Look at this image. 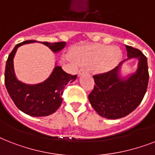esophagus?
<instances>
[{
  "label": "esophagus",
  "mask_w": 155,
  "mask_h": 155,
  "mask_svg": "<svg viewBox=\"0 0 155 155\" xmlns=\"http://www.w3.org/2000/svg\"><path fill=\"white\" fill-rule=\"evenodd\" d=\"M87 71V70L85 68H80V70H79V71H78V74H79V75H82V74L86 73Z\"/></svg>",
  "instance_id": "esophagus-1"
}]
</instances>
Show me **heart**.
Wrapping results in <instances>:
<instances>
[{"mask_svg":"<svg viewBox=\"0 0 155 155\" xmlns=\"http://www.w3.org/2000/svg\"><path fill=\"white\" fill-rule=\"evenodd\" d=\"M74 57L82 64H93L100 62L102 68L107 70L119 62L122 57V51L117 47L95 45L78 49L74 52Z\"/></svg>","mask_w":155,"mask_h":155,"instance_id":"b5f03b06","label":"heart"}]
</instances>
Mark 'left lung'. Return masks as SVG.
Masks as SVG:
<instances>
[{"label": "left lung", "mask_w": 155, "mask_h": 155, "mask_svg": "<svg viewBox=\"0 0 155 155\" xmlns=\"http://www.w3.org/2000/svg\"><path fill=\"white\" fill-rule=\"evenodd\" d=\"M126 48L127 59L137 58L139 60L135 74L127 80L120 79L117 71L121 62L110 71L93 75L95 85L89 94L88 99L95 111L107 119H120L135 110L143 100L148 86L147 57L138 48L128 45H126Z\"/></svg>", "instance_id": "obj_1"}]
</instances>
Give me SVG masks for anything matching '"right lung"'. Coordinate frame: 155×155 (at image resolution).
<instances>
[{"label": "right lung", "instance_id": "add662e5", "mask_svg": "<svg viewBox=\"0 0 155 155\" xmlns=\"http://www.w3.org/2000/svg\"><path fill=\"white\" fill-rule=\"evenodd\" d=\"M36 41H25L17 44L8 55L5 71V84L8 95L16 106L25 114L34 117L47 116L60 107L62 103L64 89L69 82H73L77 75L65 72L60 66H56L53 72L44 83L27 85L16 80L13 70V57L17 48ZM53 51H60L66 42H43Z\"/></svg>", "mask_w": 155, "mask_h": 155}]
</instances>
